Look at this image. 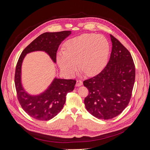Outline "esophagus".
<instances>
[{
    "mask_svg": "<svg viewBox=\"0 0 150 150\" xmlns=\"http://www.w3.org/2000/svg\"><path fill=\"white\" fill-rule=\"evenodd\" d=\"M83 85V81L80 80H77L76 83V86H80Z\"/></svg>",
    "mask_w": 150,
    "mask_h": 150,
    "instance_id": "34e87169",
    "label": "esophagus"
}]
</instances>
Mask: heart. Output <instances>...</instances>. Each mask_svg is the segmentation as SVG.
<instances>
[{
    "instance_id": "b5f03b06",
    "label": "heart",
    "mask_w": 150,
    "mask_h": 150,
    "mask_svg": "<svg viewBox=\"0 0 150 150\" xmlns=\"http://www.w3.org/2000/svg\"><path fill=\"white\" fill-rule=\"evenodd\" d=\"M64 49L57 56L58 64L62 72L69 76H73L79 62L80 69L91 76L101 72L106 66L110 44L103 35L84 34L69 39Z\"/></svg>"
}]
</instances>
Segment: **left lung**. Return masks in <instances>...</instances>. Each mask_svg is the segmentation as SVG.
Returning <instances> with one entry per match:
<instances>
[{"label": "left lung", "instance_id": "left-lung-1", "mask_svg": "<svg viewBox=\"0 0 150 150\" xmlns=\"http://www.w3.org/2000/svg\"><path fill=\"white\" fill-rule=\"evenodd\" d=\"M112 52L106 66L96 76L83 81L89 90L84 99L87 111L99 119L108 120L119 115L130 101L136 70L127 49L110 35Z\"/></svg>", "mask_w": 150, "mask_h": 150}]
</instances>
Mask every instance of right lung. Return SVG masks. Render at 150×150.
Returning <instances> with one entry per match:
<instances>
[{
	"instance_id": "add662e5",
	"label": "right lung",
	"mask_w": 150,
	"mask_h": 150,
	"mask_svg": "<svg viewBox=\"0 0 150 150\" xmlns=\"http://www.w3.org/2000/svg\"><path fill=\"white\" fill-rule=\"evenodd\" d=\"M70 34V31H62L39 35L22 51L18 59L14 75L18 99L25 112L36 120L47 121L56 116L65 104L67 93L74 89L76 80L54 78L44 92L38 96H30L23 89L21 83L22 61L28 53L44 51L55 63L59 45Z\"/></svg>"
}]
</instances>
